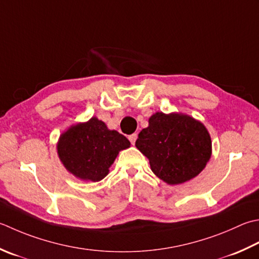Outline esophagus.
<instances>
[{"label":"esophagus","mask_w":259,"mask_h":259,"mask_svg":"<svg viewBox=\"0 0 259 259\" xmlns=\"http://www.w3.org/2000/svg\"><path fill=\"white\" fill-rule=\"evenodd\" d=\"M137 138H138V135H137V134H133V135L129 136V140H130V143L133 144V145H135Z\"/></svg>","instance_id":"34e87169"}]
</instances>
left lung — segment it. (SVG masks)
Returning a JSON list of instances; mask_svg holds the SVG:
<instances>
[{
    "mask_svg": "<svg viewBox=\"0 0 259 259\" xmlns=\"http://www.w3.org/2000/svg\"><path fill=\"white\" fill-rule=\"evenodd\" d=\"M140 131L136 147L149 159L153 173L169 185L183 184L211 158L209 131L201 121L180 112H156Z\"/></svg>",
    "mask_w": 259,
    "mask_h": 259,
    "instance_id": "1",
    "label": "left lung"
}]
</instances>
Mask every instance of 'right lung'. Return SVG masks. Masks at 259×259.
I'll list each match as a JSON object with an SVG mask.
<instances>
[{
  "mask_svg": "<svg viewBox=\"0 0 259 259\" xmlns=\"http://www.w3.org/2000/svg\"><path fill=\"white\" fill-rule=\"evenodd\" d=\"M130 141L116 130H110L96 116L70 125L60 135L57 154L68 173L85 182H99L109 174L119 151Z\"/></svg>",
  "mask_w": 259,
  "mask_h": 259,
  "instance_id": "right-lung-1",
  "label": "right lung"
}]
</instances>
